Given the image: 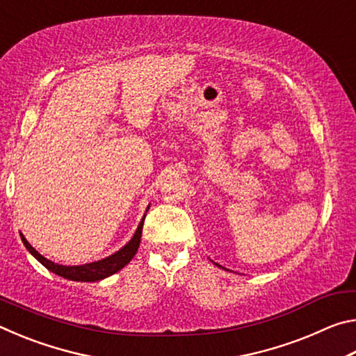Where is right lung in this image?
<instances>
[{
  "mask_svg": "<svg viewBox=\"0 0 356 356\" xmlns=\"http://www.w3.org/2000/svg\"><path fill=\"white\" fill-rule=\"evenodd\" d=\"M150 206H147L146 213ZM146 213L138 225L136 231L134 234V237L129 240V243H125L122 248L119 251L114 252V254L108 256L105 259H100V261L95 262H89V264H83V265H61L56 262H51L50 259H47L40 254V252L35 251L31 245H29L28 240L25 238L23 234H20L23 245L26 246V250L31 252V254L38 259V261L44 265L45 268L50 270V272L56 273L58 276H63L65 280L70 281H81V282H95L100 280H105L108 276H111L114 273H118L120 268H124L127 265L134 256L136 254L138 246H140L141 242V232H143V225H144V218H146Z\"/></svg>",
  "mask_w": 356,
  "mask_h": 356,
  "instance_id": "add662e5",
  "label": "right lung"
}]
</instances>
